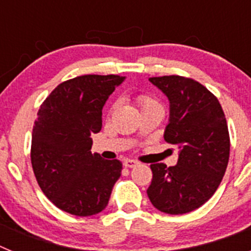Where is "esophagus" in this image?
I'll return each instance as SVG.
<instances>
[{
	"label": "esophagus",
	"instance_id": "1",
	"mask_svg": "<svg viewBox=\"0 0 251 251\" xmlns=\"http://www.w3.org/2000/svg\"><path fill=\"white\" fill-rule=\"evenodd\" d=\"M124 167H128V168H132V167H136L137 165H138V162L134 161V159H126V161L123 162Z\"/></svg>",
	"mask_w": 251,
	"mask_h": 251
}]
</instances>
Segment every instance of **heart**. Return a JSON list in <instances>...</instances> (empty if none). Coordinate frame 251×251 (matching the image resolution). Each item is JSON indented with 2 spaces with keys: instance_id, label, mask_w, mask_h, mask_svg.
Here are the masks:
<instances>
[{
  "instance_id": "1",
  "label": "heart",
  "mask_w": 251,
  "mask_h": 251,
  "mask_svg": "<svg viewBox=\"0 0 251 251\" xmlns=\"http://www.w3.org/2000/svg\"><path fill=\"white\" fill-rule=\"evenodd\" d=\"M139 101H141V104L143 108H145V106L154 105V104H157L156 101L153 100V99H151L150 97H141V98H139Z\"/></svg>"
}]
</instances>
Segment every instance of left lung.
Listing matches in <instances>:
<instances>
[{
	"mask_svg": "<svg viewBox=\"0 0 251 251\" xmlns=\"http://www.w3.org/2000/svg\"><path fill=\"white\" fill-rule=\"evenodd\" d=\"M170 101L165 141L178 147L177 165L152 163L147 190L157 210L170 215L191 212L215 194L225 175L230 138L225 114L212 93L194 79L170 75L150 77Z\"/></svg>",
	"mask_w": 251,
	"mask_h": 251,
	"instance_id": "1",
	"label": "left lung"
}]
</instances>
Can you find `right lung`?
Returning a JSON list of instances; mask_svg holds the SVG:
<instances>
[{"instance_id":"add662e5","label":"right lung","mask_w":251,"mask_h":251,"mask_svg":"<svg viewBox=\"0 0 251 251\" xmlns=\"http://www.w3.org/2000/svg\"><path fill=\"white\" fill-rule=\"evenodd\" d=\"M126 76L83 75L59 84L37 112L31 163L40 188L55 206L75 215L99 214L122 174L118 159L92 153L101 110Z\"/></svg>"}]
</instances>
